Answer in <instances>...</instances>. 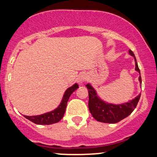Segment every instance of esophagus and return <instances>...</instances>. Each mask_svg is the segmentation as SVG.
Returning <instances> with one entry per match:
<instances>
[{"mask_svg": "<svg viewBox=\"0 0 157 157\" xmlns=\"http://www.w3.org/2000/svg\"><path fill=\"white\" fill-rule=\"evenodd\" d=\"M86 80V75L85 74H81L77 78V82H79V84L82 85L83 84V82Z\"/></svg>", "mask_w": 157, "mask_h": 157, "instance_id": "esophagus-1", "label": "esophagus"}]
</instances>
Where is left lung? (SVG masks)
<instances>
[{"label":"left lung","mask_w":157,"mask_h":157,"mask_svg":"<svg viewBox=\"0 0 157 157\" xmlns=\"http://www.w3.org/2000/svg\"><path fill=\"white\" fill-rule=\"evenodd\" d=\"M129 54L134 57L135 70L138 71L140 75V68L138 67L134 54L131 50H129ZM139 80L140 83H142L141 76L139 77ZM86 86L89 90V109L90 112L95 120L105 123H117L129 116L137 105L141 95V94H140L134 99L129 100L128 102L125 103L115 105V104L105 102L101 98H100L97 91L90 83H88Z\"/></svg>","instance_id":"obj_1"}]
</instances>
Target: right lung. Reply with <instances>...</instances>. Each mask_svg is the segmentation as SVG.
<instances>
[{"label": "right lung", "instance_id": "right-lung-1", "mask_svg": "<svg viewBox=\"0 0 157 157\" xmlns=\"http://www.w3.org/2000/svg\"><path fill=\"white\" fill-rule=\"evenodd\" d=\"M79 88L78 85L77 83L74 84L72 86L68 88L67 90L65 91L63 97L62 101L58 105L57 109L49 112L43 113L37 116H24L29 120L32 121L34 123L37 125H52V124L57 123L63 117L65 111H66L67 102L70 96L75 90Z\"/></svg>", "mask_w": 157, "mask_h": 157}]
</instances>
